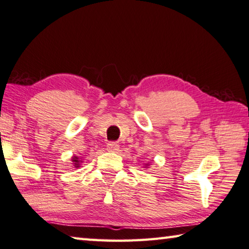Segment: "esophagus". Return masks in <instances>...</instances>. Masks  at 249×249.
Masks as SVG:
<instances>
[{"label":"esophagus","mask_w":249,"mask_h":249,"mask_svg":"<svg viewBox=\"0 0 249 249\" xmlns=\"http://www.w3.org/2000/svg\"><path fill=\"white\" fill-rule=\"evenodd\" d=\"M119 144L116 143V142H109L108 144H107V150L110 151V152H117L119 151Z\"/></svg>","instance_id":"obj_1"}]
</instances>
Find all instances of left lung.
Listing matches in <instances>:
<instances>
[{
	"instance_id": "left-lung-1",
	"label": "left lung",
	"mask_w": 249,
	"mask_h": 249,
	"mask_svg": "<svg viewBox=\"0 0 249 249\" xmlns=\"http://www.w3.org/2000/svg\"><path fill=\"white\" fill-rule=\"evenodd\" d=\"M149 166H150V163H144L143 168H149Z\"/></svg>"
}]
</instances>
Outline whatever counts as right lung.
Returning <instances> with one entry per match:
<instances>
[{
  "mask_svg": "<svg viewBox=\"0 0 249 249\" xmlns=\"http://www.w3.org/2000/svg\"><path fill=\"white\" fill-rule=\"evenodd\" d=\"M71 161H72V164H73V167L74 168H79V167H81L80 166V164H81L83 161H82V159L80 158V157H78V156H73L71 158Z\"/></svg>",
  "mask_w": 249,
  "mask_h": 249,
  "instance_id": "obj_1",
  "label": "right lung"
}]
</instances>
